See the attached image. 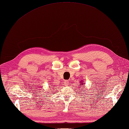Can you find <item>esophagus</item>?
<instances>
[{"instance_id":"1","label":"esophagus","mask_w":129,"mask_h":129,"mask_svg":"<svg viewBox=\"0 0 129 129\" xmlns=\"http://www.w3.org/2000/svg\"><path fill=\"white\" fill-rule=\"evenodd\" d=\"M64 85H65V86H68L69 85V81H67V80H65L64 81Z\"/></svg>"}]
</instances>
